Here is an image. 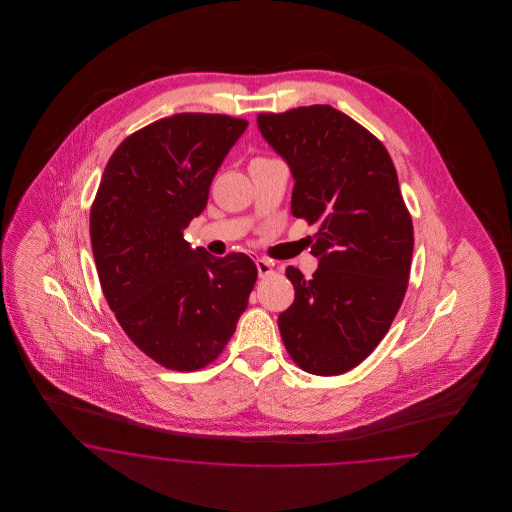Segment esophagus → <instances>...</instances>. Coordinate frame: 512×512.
I'll list each match as a JSON object with an SVG mask.
<instances>
[{"mask_svg": "<svg viewBox=\"0 0 512 512\" xmlns=\"http://www.w3.org/2000/svg\"><path fill=\"white\" fill-rule=\"evenodd\" d=\"M255 264H257V270H259V276H261V278H266V276H272V274H274V264L270 263V261L257 259Z\"/></svg>", "mask_w": 512, "mask_h": 512, "instance_id": "34e87169", "label": "esophagus"}]
</instances>
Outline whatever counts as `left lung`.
Listing matches in <instances>:
<instances>
[{"label":"left lung","instance_id":"1","mask_svg":"<svg viewBox=\"0 0 512 512\" xmlns=\"http://www.w3.org/2000/svg\"><path fill=\"white\" fill-rule=\"evenodd\" d=\"M264 140L295 178L293 216L317 225L310 279L287 266L295 302L281 340L304 372L341 375L370 357L402 306L413 221L383 142L330 105L259 114Z\"/></svg>","mask_w":512,"mask_h":512}]
</instances>
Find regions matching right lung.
I'll return each instance as SVG.
<instances>
[{"label":"right lung","instance_id":"right-lung-1","mask_svg":"<svg viewBox=\"0 0 512 512\" xmlns=\"http://www.w3.org/2000/svg\"><path fill=\"white\" fill-rule=\"evenodd\" d=\"M246 127L202 112L146 125L110 155L92 204L103 295L129 340L169 370L195 372L223 353L257 281L246 253L214 257L184 238Z\"/></svg>","mask_w":512,"mask_h":512}]
</instances>
